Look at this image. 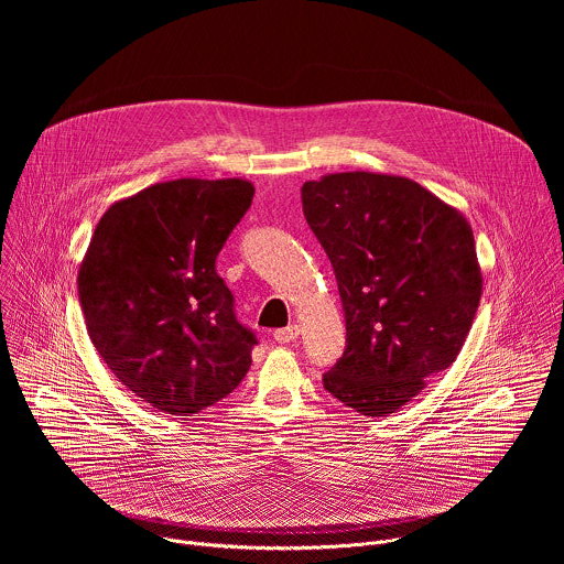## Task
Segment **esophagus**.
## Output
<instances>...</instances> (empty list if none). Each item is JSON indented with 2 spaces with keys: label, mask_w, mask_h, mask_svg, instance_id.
I'll list each match as a JSON object with an SVG mask.
<instances>
[{
  "label": "esophagus",
  "mask_w": 564,
  "mask_h": 564,
  "mask_svg": "<svg viewBox=\"0 0 564 564\" xmlns=\"http://www.w3.org/2000/svg\"><path fill=\"white\" fill-rule=\"evenodd\" d=\"M299 333H301V328H299L296 324H290L288 328L276 330V333H274V339H276L279 344H290V341H294V339L299 337Z\"/></svg>",
  "instance_id": "34e87169"
}]
</instances>
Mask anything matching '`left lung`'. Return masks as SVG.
<instances>
[{
    "mask_svg": "<svg viewBox=\"0 0 564 564\" xmlns=\"http://www.w3.org/2000/svg\"><path fill=\"white\" fill-rule=\"evenodd\" d=\"M346 318L344 357L324 388L366 417H388L459 355L481 296L466 216L420 183L341 172L301 187Z\"/></svg>",
    "mask_w": 564,
    "mask_h": 564,
    "instance_id": "left-lung-1",
    "label": "left lung"
}]
</instances>
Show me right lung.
<instances>
[{"mask_svg":"<svg viewBox=\"0 0 564 564\" xmlns=\"http://www.w3.org/2000/svg\"><path fill=\"white\" fill-rule=\"evenodd\" d=\"M243 178H176L116 200L77 272L91 344L149 406L189 417L252 366L254 333L234 316L216 257L250 209Z\"/></svg>","mask_w":564,"mask_h":564,"instance_id":"obj_1","label":"right lung"}]
</instances>
